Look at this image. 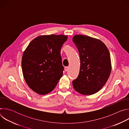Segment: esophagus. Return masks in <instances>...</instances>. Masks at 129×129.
<instances>
[{"instance_id": "1", "label": "esophagus", "mask_w": 129, "mask_h": 129, "mask_svg": "<svg viewBox=\"0 0 129 129\" xmlns=\"http://www.w3.org/2000/svg\"><path fill=\"white\" fill-rule=\"evenodd\" d=\"M68 69H69V67H67V66H66V67H64V69H65V71H68Z\"/></svg>"}]
</instances>
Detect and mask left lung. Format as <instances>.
<instances>
[{
    "label": "left lung",
    "mask_w": 129,
    "mask_h": 129,
    "mask_svg": "<svg viewBox=\"0 0 129 129\" xmlns=\"http://www.w3.org/2000/svg\"><path fill=\"white\" fill-rule=\"evenodd\" d=\"M72 41L78 49L81 62L79 76L72 81L73 87L83 95L95 94L105 85L111 73L109 50L102 41L87 35H76Z\"/></svg>",
    "instance_id": "left-lung-1"
}]
</instances>
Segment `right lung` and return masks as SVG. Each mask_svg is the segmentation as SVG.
Masks as SVG:
<instances>
[{
  "mask_svg": "<svg viewBox=\"0 0 129 129\" xmlns=\"http://www.w3.org/2000/svg\"><path fill=\"white\" fill-rule=\"evenodd\" d=\"M68 37L38 36L24 50L21 61L24 79L28 87L41 95L51 92L63 75L61 49Z\"/></svg>",
  "mask_w": 129,
  "mask_h": 129,
  "instance_id": "add662e5",
  "label": "right lung"
}]
</instances>
